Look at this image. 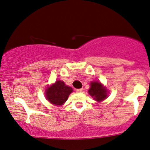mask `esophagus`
I'll list each match as a JSON object with an SVG mask.
<instances>
[{"instance_id":"1","label":"esophagus","mask_w":150,"mask_h":150,"mask_svg":"<svg viewBox=\"0 0 150 150\" xmlns=\"http://www.w3.org/2000/svg\"><path fill=\"white\" fill-rule=\"evenodd\" d=\"M83 91V88H80V89H76V92L77 93H80Z\"/></svg>"}]
</instances>
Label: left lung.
Here are the masks:
<instances>
[{"label":"left lung","mask_w":150,"mask_h":150,"mask_svg":"<svg viewBox=\"0 0 150 150\" xmlns=\"http://www.w3.org/2000/svg\"><path fill=\"white\" fill-rule=\"evenodd\" d=\"M88 93L98 102H100L108 97V91L100 82H91Z\"/></svg>","instance_id":"obj_1"}]
</instances>
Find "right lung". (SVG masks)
Listing matches in <instances>:
<instances>
[{
  "label": "right lung",
  "mask_w": 150,
  "mask_h": 150,
  "mask_svg": "<svg viewBox=\"0 0 150 150\" xmlns=\"http://www.w3.org/2000/svg\"><path fill=\"white\" fill-rule=\"evenodd\" d=\"M72 92V88L66 86L63 81L57 80L54 84L47 87L45 91V96L53 105H62L65 103Z\"/></svg>",
  "instance_id": "right-lung-1"
}]
</instances>
